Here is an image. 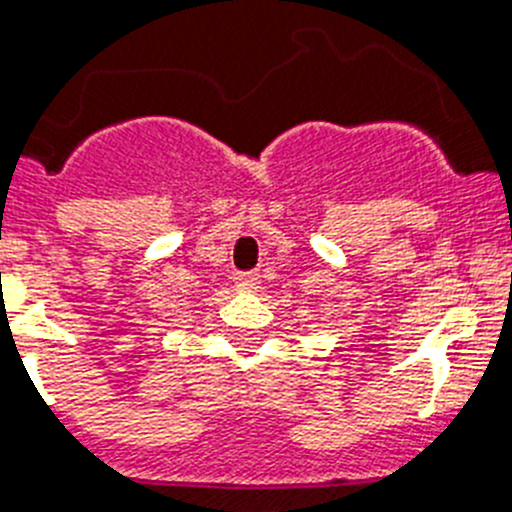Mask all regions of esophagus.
I'll use <instances>...</instances> for the list:
<instances>
[{"label":"esophagus","mask_w":512,"mask_h":512,"mask_svg":"<svg viewBox=\"0 0 512 512\" xmlns=\"http://www.w3.org/2000/svg\"><path fill=\"white\" fill-rule=\"evenodd\" d=\"M237 283L245 285V288H255V285L260 283V275H257V273H242V275H237Z\"/></svg>","instance_id":"1"}]
</instances>
